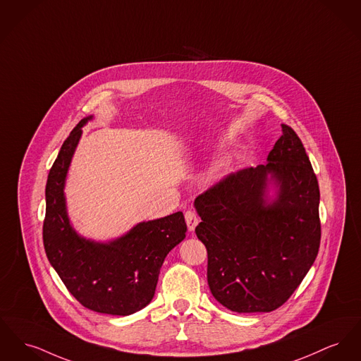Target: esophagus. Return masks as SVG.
Masks as SVG:
<instances>
[{"label": "esophagus", "instance_id": "esophagus-1", "mask_svg": "<svg viewBox=\"0 0 361 361\" xmlns=\"http://www.w3.org/2000/svg\"><path fill=\"white\" fill-rule=\"evenodd\" d=\"M185 222H187L188 231H190V232H193V231H195V228H196V225L199 224V218H197V215H196L195 212H185Z\"/></svg>", "mask_w": 361, "mask_h": 361}]
</instances>
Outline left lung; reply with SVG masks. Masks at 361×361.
<instances>
[{"instance_id": "1", "label": "left lung", "mask_w": 361, "mask_h": 361, "mask_svg": "<svg viewBox=\"0 0 361 361\" xmlns=\"http://www.w3.org/2000/svg\"><path fill=\"white\" fill-rule=\"evenodd\" d=\"M281 128L267 164L232 173L195 199L212 296L238 314L281 307L318 255V180L296 132Z\"/></svg>"}]
</instances>
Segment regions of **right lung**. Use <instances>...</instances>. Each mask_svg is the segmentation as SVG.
<instances>
[{
	"mask_svg": "<svg viewBox=\"0 0 361 361\" xmlns=\"http://www.w3.org/2000/svg\"><path fill=\"white\" fill-rule=\"evenodd\" d=\"M90 120L92 116L73 128L49 171L43 245L50 264L82 305L127 317L152 300L164 260L185 238L187 225L183 212H174L143 221L107 243L85 238L73 229L66 212L65 180L82 128Z\"/></svg>",
	"mask_w": 361,
	"mask_h": 361,
	"instance_id": "1",
	"label": "right lung"
}]
</instances>
